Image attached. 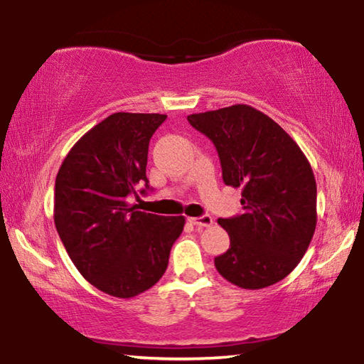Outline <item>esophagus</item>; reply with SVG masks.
I'll use <instances>...</instances> for the list:
<instances>
[{
	"label": "esophagus",
	"instance_id": "1",
	"mask_svg": "<svg viewBox=\"0 0 364 364\" xmlns=\"http://www.w3.org/2000/svg\"><path fill=\"white\" fill-rule=\"evenodd\" d=\"M189 222H191L194 227H199V228H203V227H210V225L213 223V218L210 217V215H203V217H193V218H189Z\"/></svg>",
	"mask_w": 364,
	"mask_h": 364
}]
</instances>
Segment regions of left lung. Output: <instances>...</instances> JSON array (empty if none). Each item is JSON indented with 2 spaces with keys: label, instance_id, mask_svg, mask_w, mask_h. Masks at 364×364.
Wrapping results in <instances>:
<instances>
[{
  "label": "left lung",
  "instance_id": "8db88e82",
  "mask_svg": "<svg viewBox=\"0 0 364 364\" xmlns=\"http://www.w3.org/2000/svg\"><path fill=\"white\" fill-rule=\"evenodd\" d=\"M189 124L213 142L243 213L218 218L230 247L215 267L230 284L259 290L291 272L313 240L316 180L306 155L272 118L250 105L194 113Z\"/></svg>",
  "mask_w": 364,
  "mask_h": 364
}]
</instances>
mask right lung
Returning a JSON list of instances; mask_svg holds the SVG:
<instances>
[{"instance_id": "1", "label": "right lung", "mask_w": 364, "mask_h": 364, "mask_svg": "<svg viewBox=\"0 0 364 364\" xmlns=\"http://www.w3.org/2000/svg\"><path fill=\"white\" fill-rule=\"evenodd\" d=\"M165 119L109 114L74 144L56 175V232L84 279L107 295L132 298L157 284L183 232V215L146 213L126 200L139 184L149 189V141Z\"/></svg>"}]
</instances>
